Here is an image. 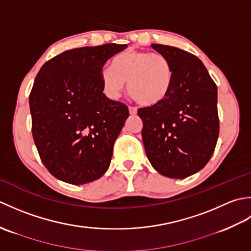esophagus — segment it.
<instances>
[{"instance_id": "obj_1", "label": "esophagus", "mask_w": 251, "mask_h": 251, "mask_svg": "<svg viewBox=\"0 0 251 251\" xmlns=\"http://www.w3.org/2000/svg\"><path fill=\"white\" fill-rule=\"evenodd\" d=\"M129 113L131 115L137 114V108H136V106H129Z\"/></svg>"}]
</instances>
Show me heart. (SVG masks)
<instances>
[{"label": "heart", "instance_id": "b5f03b06", "mask_svg": "<svg viewBox=\"0 0 251 251\" xmlns=\"http://www.w3.org/2000/svg\"><path fill=\"white\" fill-rule=\"evenodd\" d=\"M100 79L105 95L112 99L127 88L138 102L153 105L161 102L173 84V67L161 52L127 50L112 60L111 67H103Z\"/></svg>", "mask_w": 251, "mask_h": 251}]
</instances>
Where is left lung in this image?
<instances>
[{"label": "left lung", "instance_id": "8db88e82", "mask_svg": "<svg viewBox=\"0 0 251 251\" xmlns=\"http://www.w3.org/2000/svg\"><path fill=\"white\" fill-rule=\"evenodd\" d=\"M151 46L168 58L173 84L161 102L138 110L143 146L156 172L183 179L204 168L215 151L219 136L218 90L196 56L174 46Z\"/></svg>", "mask_w": 251, "mask_h": 251}]
</instances>
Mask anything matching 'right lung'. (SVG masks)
I'll use <instances>...</instances> for the list:
<instances>
[{"mask_svg":"<svg viewBox=\"0 0 251 251\" xmlns=\"http://www.w3.org/2000/svg\"><path fill=\"white\" fill-rule=\"evenodd\" d=\"M126 44L81 47L45 62L30 93L32 135L49 172L70 184L102 177L129 115L102 93L100 71Z\"/></svg>","mask_w":251,"mask_h":251,"instance_id":"right-lung-1","label":"right lung"}]
</instances>
